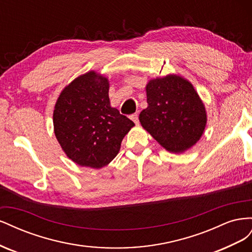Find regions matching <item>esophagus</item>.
I'll return each instance as SVG.
<instances>
[{
	"label": "esophagus",
	"mask_w": 252,
	"mask_h": 252,
	"mask_svg": "<svg viewBox=\"0 0 252 252\" xmlns=\"http://www.w3.org/2000/svg\"><path fill=\"white\" fill-rule=\"evenodd\" d=\"M130 118H131V120L134 122L135 124H138V123H139V114H138V113H134V114H132V116H131Z\"/></svg>",
	"instance_id": "34e87169"
}]
</instances>
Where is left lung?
<instances>
[{"instance_id": "left-lung-1", "label": "left lung", "mask_w": 252, "mask_h": 252, "mask_svg": "<svg viewBox=\"0 0 252 252\" xmlns=\"http://www.w3.org/2000/svg\"><path fill=\"white\" fill-rule=\"evenodd\" d=\"M146 91L148 106L139 119L164 148L183 152L200 140L207 118L191 84L178 75H167L151 80Z\"/></svg>"}]
</instances>
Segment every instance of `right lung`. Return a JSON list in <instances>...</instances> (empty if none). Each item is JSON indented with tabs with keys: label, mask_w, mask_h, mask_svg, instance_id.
Wrapping results in <instances>:
<instances>
[{
	"label": "right lung",
	"mask_w": 252,
	"mask_h": 252,
	"mask_svg": "<svg viewBox=\"0 0 252 252\" xmlns=\"http://www.w3.org/2000/svg\"><path fill=\"white\" fill-rule=\"evenodd\" d=\"M108 89L107 79L90 71L72 81L57 101L56 136L67 157L80 166L98 169L109 164L134 126L111 107Z\"/></svg>",
	"instance_id": "obj_1"
}]
</instances>
